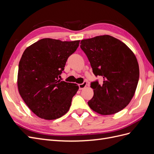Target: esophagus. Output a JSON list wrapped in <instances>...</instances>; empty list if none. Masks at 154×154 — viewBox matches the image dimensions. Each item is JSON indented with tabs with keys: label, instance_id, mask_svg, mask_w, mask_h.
I'll list each match as a JSON object with an SVG mask.
<instances>
[{
	"label": "esophagus",
	"instance_id": "1",
	"mask_svg": "<svg viewBox=\"0 0 154 154\" xmlns=\"http://www.w3.org/2000/svg\"><path fill=\"white\" fill-rule=\"evenodd\" d=\"M79 86V88H80V90H82L86 86H87V82H84L82 83H80V84L78 85Z\"/></svg>",
	"mask_w": 154,
	"mask_h": 154
}]
</instances>
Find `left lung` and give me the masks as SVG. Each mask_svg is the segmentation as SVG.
<instances>
[{
  "mask_svg": "<svg viewBox=\"0 0 154 154\" xmlns=\"http://www.w3.org/2000/svg\"><path fill=\"white\" fill-rule=\"evenodd\" d=\"M80 44L93 73L103 78V85L97 81L91 83L94 96L88 106L101 115L118 112L129 104L136 90L139 69L136 56L122 41L107 35L82 40Z\"/></svg>",
  "mask_w": 154,
  "mask_h": 154,
  "instance_id": "1",
  "label": "left lung"
}]
</instances>
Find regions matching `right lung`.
<instances>
[{
  "label": "right lung",
  "instance_id": "add662e5",
  "mask_svg": "<svg viewBox=\"0 0 154 154\" xmlns=\"http://www.w3.org/2000/svg\"><path fill=\"white\" fill-rule=\"evenodd\" d=\"M80 41L43 38L23 53L18 65V89L26 104L38 117L56 119L69 110L79 87L60 81L59 78Z\"/></svg>",
  "mask_w": 154,
  "mask_h": 154
}]
</instances>
